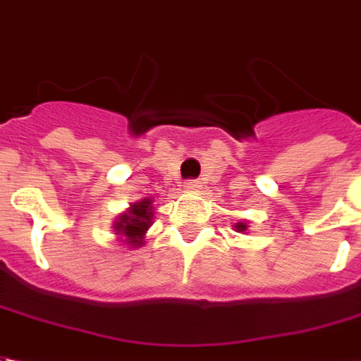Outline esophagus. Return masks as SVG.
<instances>
[{
  "label": "esophagus",
  "mask_w": 361,
  "mask_h": 361,
  "mask_svg": "<svg viewBox=\"0 0 361 361\" xmlns=\"http://www.w3.org/2000/svg\"><path fill=\"white\" fill-rule=\"evenodd\" d=\"M184 188H188V190H198L200 183L198 180H186V183H184Z\"/></svg>",
  "instance_id": "1"
}]
</instances>
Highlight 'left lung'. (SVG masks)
Masks as SVG:
<instances>
[{
  "label": "left lung",
  "mask_w": 361,
  "mask_h": 361,
  "mask_svg": "<svg viewBox=\"0 0 361 361\" xmlns=\"http://www.w3.org/2000/svg\"><path fill=\"white\" fill-rule=\"evenodd\" d=\"M246 228H248V225H246V223H236V225H235L236 233H244Z\"/></svg>",
  "instance_id": "obj_1"
}]
</instances>
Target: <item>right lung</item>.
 Listing matches in <instances>:
<instances>
[{"label": "right lung", "instance_id": "right-lung-1", "mask_svg": "<svg viewBox=\"0 0 361 361\" xmlns=\"http://www.w3.org/2000/svg\"><path fill=\"white\" fill-rule=\"evenodd\" d=\"M152 217H154V207H152V200H140L133 206L128 207L119 219L115 221V235H121L126 238V244L130 246H142L144 244V235L152 225Z\"/></svg>", "mask_w": 361, "mask_h": 361}]
</instances>
